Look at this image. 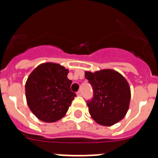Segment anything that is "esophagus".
Instances as JSON below:
<instances>
[{
    "mask_svg": "<svg viewBox=\"0 0 158 158\" xmlns=\"http://www.w3.org/2000/svg\"><path fill=\"white\" fill-rule=\"evenodd\" d=\"M82 95H83V93H82L81 90L79 92H77V96H82Z\"/></svg>",
    "mask_w": 158,
    "mask_h": 158,
    "instance_id": "esophagus-1",
    "label": "esophagus"
}]
</instances>
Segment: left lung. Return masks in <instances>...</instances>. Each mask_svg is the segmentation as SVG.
Returning <instances> with one entry per match:
<instances>
[{"label": "left lung", "mask_w": 158, "mask_h": 158, "mask_svg": "<svg viewBox=\"0 0 158 158\" xmlns=\"http://www.w3.org/2000/svg\"><path fill=\"white\" fill-rule=\"evenodd\" d=\"M94 90L89 111L98 124L110 126L125 117L130 102V88L123 75L113 69L85 72Z\"/></svg>", "instance_id": "1"}]
</instances>
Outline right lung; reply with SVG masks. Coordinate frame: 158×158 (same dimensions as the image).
Returning a JSON list of instances; mask_svg holds the SVG:
<instances>
[{
  "label": "right lung",
  "mask_w": 158,
  "mask_h": 158,
  "mask_svg": "<svg viewBox=\"0 0 158 158\" xmlns=\"http://www.w3.org/2000/svg\"><path fill=\"white\" fill-rule=\"evenodd\" d=\"M69 70L59 64H39L29 74L25 84L26 100L36 117L44 122L61 119L76 94L71 92Z\"/></svg>",
  "instance_id": "obj_1"
}]
</instances>
